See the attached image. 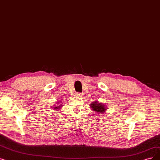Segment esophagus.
Segmentation results:
<instances>
[{
  "instance_id": "1",
  "label": "esophagus",
  "mask_w": 160,
  "mask_h": 160,
  "mask_svg": "<svg viewBox=\"0 0 160 160\" xmlns=\"http://www.w3.org/2000/svg\"><path fill=\"white\" fill-rule=\"evenodd\" d=\"M76 95L79 97H83V93H76Z\"/></svg>"
}]
</instances>
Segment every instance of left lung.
Instances as JSON below:
<instances>
[{"label":"left lung","instance_id":"1","mask_svg":"<svg viewBox=\"0 0 160 160\" xmlns=\"http://www.w3.org/2000/svg\"><path fill=\"white\" fill-rule=\"evenodd\" d=\"M90 107H91L92 110L94 111L95 112H97V114H102L103 113H105L107 110V106L104 104L99 102L97 101H95L93 102H92L91 105H90Z\"/></svg>","mask_w":160,"mask_h":160}]
</instances>
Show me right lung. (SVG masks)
<instances>
[{"label":"right lung","mask_w":160,"mask_h":160,"mask_svg":"<svg viewBox=\"0 0 160 160\" xmlns=\"http://www.w3.org/2000/svg\"><path fill=\"white\" fill-rule=\"evenodd\" d=\"M61 102H58L56 107H55V106H53V107H52V108H53V109H54L55 110H59L60 108H61L62 107H63V104H60Z\"/></svg>","instance_id":"right-lung-1"}]
</instances>
